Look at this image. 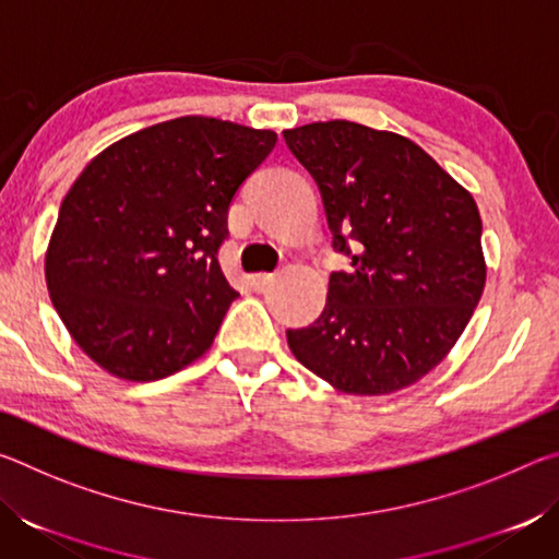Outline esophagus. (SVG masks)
Returning a JSON list of instances; mask_svg holds the SVG:
<instances>
[{"label":"esophagus","mask_w":559,"mask_h":559,"mask_svg":"<svg viewBox=\"0 0 559 559\" xmlns=\"http://www.w3.org/2000/svg\"><path fill=\"white\" fill-rule=\"evenodd\" d=\"M273 278H276V273H253V276H251V286L257 288V290H263Z\"/></svg>","instance_id":"34e87169"}]
</instances>
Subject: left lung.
Returning a JSON list of instances; mask_svg holds the SVG:
<instances>
[{"label": "left lung", "mask_w": 559, "mask_h": 559, "mask_svg": "<svg viewBox=\"0 0 559 559\" xmlns=\"http://www.w3.org/2000/svg\"><path fill=\"white\" fill-rule=\"evenodd\" d=\"M316 179L333 271L313 325L286 330L290 353L347 394H390L421 380L456 345L486 286L473 197L419 145L349 120L283 130Z\"/></svg>", "instance_id": "8db88e82"}]
</instances>
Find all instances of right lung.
<instances>
[{
    "instance_id": "1",
    "label": "right lung",
    "mask_w": 559,
    "mask_h": 559,
    "mask_svg": "<svg viewBox=\"0 0 559 559\" xmlns=\"http://www.w3.org/2000/svg\"><path fill=\"white\" fill-rule=\"evenodd\" d=\"M276 132L185 116L93 159L63 197L46 286L103 370L153 382L212 347L239 298L219 266L229 206Z\"/></svg>"
}]
</instances>
